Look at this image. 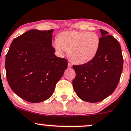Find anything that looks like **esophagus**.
I'll return each mask as SVG.
<instances>
[{"label":"esophagus","instance_id":"obj_1","mask_svg":"<svg viewBox=\"0 0 131 131\" xmlns=\"http://www.w3.org/2000/svg\"><path fill=\"white\" fill-rule=\"evenodd\" d=\"M68 68H71L72 67V64L70 62H68Z\"/></svg>","mask_w":131,"mask_h":131}]
</instances>
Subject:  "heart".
<instances>
[{"label": "heart", "instance_id": "b5f03b06", "mask_svg": "<svg viewBox=\"0 0 131 131\" xmlns=\"http://www.w3.org/2000/svg\"><path fill=\"white\" fill-rule=\"evenodd\" d=\"M100 44V37L96 33L72 30L59 34L53 47L60 55L68 50L69 57L74 63L83 64L95 57Z\"/></svg>", "mask_w": 131, "mask_h": 131}]
</instances>
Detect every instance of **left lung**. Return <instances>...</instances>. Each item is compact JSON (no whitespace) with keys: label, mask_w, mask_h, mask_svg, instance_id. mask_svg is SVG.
I'll return each instance as SVG.
<instances>
[{"label":"left lung","mask_w":131,"mask_h":131,"mask_svg":"<svg viewBox=\"0 0 131 131\" xmlns=\"http://www.w3.org/2000/svg\"><path fill=\"white\" fill-rule=\"evenodd\" d=\"M101 37L98 52L87 63L73 65L75 78L74 90L80 99L89 102L101 101L116 89L123 67L119 43L104 30L100 29Z\"/></svg>","instance_id":"1"}]
</instances>
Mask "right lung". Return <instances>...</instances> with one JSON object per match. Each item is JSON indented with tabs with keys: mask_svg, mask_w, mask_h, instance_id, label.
Wrapping results in <instances>:
<instances>
[{
	"mask_svg": "<svg viewBox=\"0 0 131 131\" xmlns=\"http://www.w3.org/2000/svg\"><path fill=\"white\" fill-rule=\"evenodd\" d=\"M53 31H26L14 39L6 56L8 83L26 101L37 103L49 98L67 69V60L54 54Z\"/></svg>",
	"mask_w": 131,
	"mask_h": 131,
	"instance_id": "right-lung-1",
	"label": "right lung"
}]
</instances>
